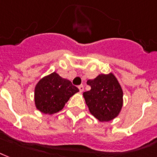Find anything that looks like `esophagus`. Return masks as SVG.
I'll list each match as a JSON object with an SVG mask.
<instances>
[{
	"label": "esophagus",
	"instance_id": "esophagus-1",
	"mask_svg": "<svg viewBox=\"0 0 157 157\" xmlns=\"http://www.w3.org/2000/svg\"><path fill=\"white\" fill-rule=\"evenodd\" d=\"M78 89H79V92H83V90H84L83 85H80V86H78Z\"/></svg>",
	"mask_w": 157,
	"mask_h": 157
}]
</instances>
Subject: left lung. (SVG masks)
Listing matches in <instances>:
<instances>
[{"label":"left lung","instance_id":"obj_1","mask_svg":"<svg viewBox=\"0 0 157 157\" xmlns=\"http://www.w3.org/2000/svg\"><path fill=\"white\" fill-rule=\"evenodd\" d=\"M91 90L83 92L90 113L101 122H109L120 115L123 107V92L120 82L113 73L100 74L87 80Z\"/></svg>","mask_w":157,"mask_h":157}]
</instances>
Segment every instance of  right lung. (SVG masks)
<instances>
[{
  "instance_id": "1",
  "label": "right lung",
  "mask_w": 157,
  "mask_h": 157,
  "mask_svg": "<svg viewBox=\"0 0 157 157\" xmlns=\"http://www.w3.org/2000/svg\"><path fill=\"white\" fill-rule=\"evenodd\" d=\"M78 92L70 80L53 72L42 78L35 86V106L40 112L53 115L61 110L70 98Z\"/></svg>"
}]
</instances>
